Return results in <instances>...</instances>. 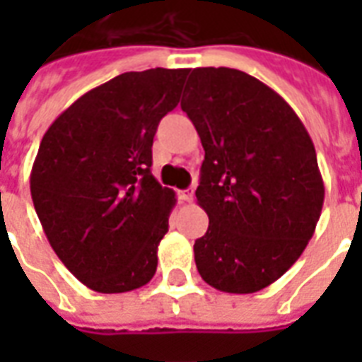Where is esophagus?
Returning a JSON list of instances; mask_svg holds the SVG:
<instances>
[{"label":"esophagus","mask_w":362,"mask_h":362,"mask_svg":"<svg viewBox=\"0 0 362 362\" xmlns=\"http://www.w3.org/2000/svg\"><path fill=\"white\" fill-rule=\"evenodd\" d=\"M178 199L182 203H192L193 201V187H187L184 192H178Z\"/></svg>","instance_id":"obj_1"}]
</instances>
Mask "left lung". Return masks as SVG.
<instances>
[{
    "mask_svg": "<svg viewBox=\"0 0 362 362\" xmlns=\"http://www.w3.org/2000/svg\"><path fill=\"white\" fill-rule=\"evenodd\" d=\"M184 93L204 148L199 274L223 293L261 291L291 269L320 221L325 186L314 142L286 99L244 71L197 67Z\"/></svg>",
    "mask_w": 362,
    "mask_h": 362,
    "instance_id": "8db88e82",
    "label": "left lung"
}]
</instances>
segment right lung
<instances>
[{"label":"right lung","mask_w":362,"mask_h":362,"mask_svg":"<svg viewBox=\"0 0 362 362\" xmlns=\"http://www.w3.org/2000/svg\"><path fill=\"white\" fill-rule=\"evenodd\" d=\"M187 73L115 76L65 109L39 144L33 206L59 261L93 291H133L156 274L176 197L150 170L153 135Z\"/></svg>","instance_id":"right-lung-1"}]
</instances>
